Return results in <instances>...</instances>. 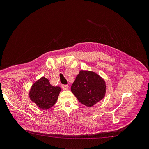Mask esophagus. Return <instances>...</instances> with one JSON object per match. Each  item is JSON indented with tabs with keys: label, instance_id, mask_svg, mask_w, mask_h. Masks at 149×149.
<instances>
[{
	"label": "esophagus",
	"instance_id": "esophagus-1",
	"mask_svg": "<svg viewBox=\"0 0 149 149\" xmlns=\"http://www.w3.org/2000/svg\"><path fill=\"white\" fill-rule=\"evenodd\" d=\"M61 87H62V88H63V90L65 91V90H67V89L68 88V86L67 85H62Z\"/></svg>",
	"mask_w": 149,
	"mask_h": 149
}]
</instances>
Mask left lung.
<instances>
[{"mask_svg": "<svg viewBox=\"0 0 149 149\" xmlns=\"http://www.w3.org/2000/svg\"><path fill=\"white\" fill-rule=\"evenodd\" d=\"M106 90L105 81L96 73L80 71L71 86V91L79 102L92 107L104 98Z\"/></svg>", "mask_w": 149, "mask_h": 149, "instance_id": "left-lung-1", "label": "left lung"}]
</instances>
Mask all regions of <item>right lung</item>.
Instances as JSON below:
<instances>
[{"label":"right lung","instance_id":"1","mask_svg":"<svg viewBox=\"0 0 149 149\" xmlns=\"http://www.w3.org/2000/svg\"><path fill=\"white\" fill-rule=\"evenodd\" d=\"M61 91V87L52 86L43 77L32 85L29 97L40 109H47L55 104Z\"/></svg>","mask_w":149,"mask_h":149}]
</instances>
